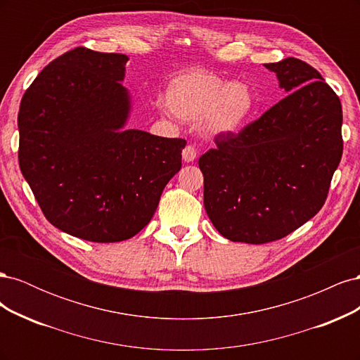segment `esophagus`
<instances>
[{
	"instance_id": "esophagus-1",
	"label": "esophagus",
	"mask_w": 360,
	"mask_h": 360,
	"mask_svg": "<svg viewBox=\"0 0 360 360\" xmlns=\"http://www.w3.org/2000/svg\"><path fill=\"white\" fill-rule=\"evenodd\" d=\"M181 156H183V160L186 162V163L193 162L195 158H197V150H195L193 146H186V147H184V150H183Z\"/></svg>"
}]
</instances>
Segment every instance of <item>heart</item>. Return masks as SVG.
Listing matches in <instances>:
<instances>
[{"mask_svg": "<svg viewBox=\"0 0 360 360\" xmlns=\"http://www.w3.org/2000/svg\"><path fill=\"white\" fill-rule=\"evenodd\" d=\"M165 110L183 122H198L213 136L234 135L252 117L257 101L243 81L225 82L219 75L195 68L167 82L162 94Z\"/></svg>", "mask_w": 360, "mask_h": 360, "instance_id": "heart-1", "label": "heart"}]
</instances>
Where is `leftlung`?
I'll list each match as a JSON object with an SVG mask.
<instances>
[{
  "instance_id": "obj_1",
  "label": "left lung",
  "mask_w": 360,
  "mask_h": 360,
  "mask_svg": "<svg viewBox=\"0 0 360 360\" xmlns=\"http://www.w3.org/2000/svg\"><path fill=\"white\" fill-rule=\"evenodd\" d=\"M264 66L288 94L242 132L216 136L198 160L212 224L228 240L252 245L317 214L342 156V108L323 76L291 57Z\"/></svg>"
}]
</instances>
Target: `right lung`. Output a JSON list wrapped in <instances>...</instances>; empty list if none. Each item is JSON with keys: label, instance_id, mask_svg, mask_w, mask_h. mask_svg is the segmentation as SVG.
<instances>
[{"label": "right lung", "instance_id": "right-lung-1", "mask_svg": "<svg viewBox=\"0 0 360 360\" xmlns=\"http://www.w3.org/2000/svg\"><path fill=\"white\" fill-rule=\"evenodd\" d=\"M127 60L76 48L49 63L20 101L22 176L46 219L89 242H122L143 230L186 146L126 129Z\"/></svg>", "mask_w": 360, "mask_h": 360}]
</instances>
